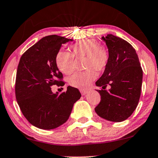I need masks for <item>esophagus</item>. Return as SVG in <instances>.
<instances>
[{
	"mask_svg": "<svg viewBox=\"0 0 158 158\" xmlns=\"http://www.w3.org/2000/svg\"><path fill=\"white\" fill-rule=\"evenodd\" d=\"M80 92L82 96H85L87 94V90H80Z\"/></svg>",
	"mask_w": 158,
	"mask_h": 158,
	"instance_id": "34e87169",
	"label": "esophagus"
}]
</instances>
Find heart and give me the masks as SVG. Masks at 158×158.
I'll return each mask as SVG.
<instances>
[{"mask_svg":"<svg viewBox=\"0 0 158 158\" xmlns=\"http://www.w3.org/2000/svg\"><path fill=\"white\" fill-rule=\"evenodd\" d=\"M71 52L72 54L59 51L55 57L56 67L62 73L70 74L74 70V56L77 59H85L84 68L86 71L73 74L68 79L72 87L85 90L97 77L96 71L101 72L107 67L109 52L95 39H87L75 43L71 46Z\"/></svg>","mask_w":158,"mask_h":158,"instance_id":"obj_1","label":"heart"}]
</instances>
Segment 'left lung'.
Segmentation results:
<instances>
[{
	"label": "left lung",
	"mask_w": 158,
	"mask_h": 158,
	"mask_svg": "<svg viewBox=\"0 0 158 158\" xmlns=\"http://www.w3.org/2000/svg\"><path fill=\"white\" fill-rule=\"evenodd\" d=\"M102 39L109 51V62L96 81L101 96L95 111L102 118L121 122L132 115L139 102L143 71L138 55L128 42L113 35ZM107 86L110 87L106 90Z\"/></svg>",
	"instance_id": "1"
}]
</instances>
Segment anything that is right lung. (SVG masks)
Listing matches in <instances>:
<instances>
[{"label":"right lung","mask_w":158,"mask_h":158,"mask_svg":"<svg viewBox=\"0 0 158 158\" xmlns=\"http://www.w3.org/2000/svg\"><path fill=\"white\" fill-rule=\"evenodd\" d=\"M73 40L58 35L43 37L20 57L15 81V96L23 115L33 126L53 130L65 123L73 104L81 97L79 90L68 86L58 94L53 85L62 86V73L55 62L62 44Z\"/></svg>","instance_id":"obj_1"}]
</instances>
